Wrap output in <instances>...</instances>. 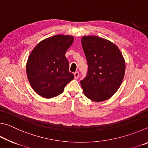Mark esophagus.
<instances>
[{"instance_id": "obj_1", "label": "esophagus", "mask_w": 148, "mask_h": 148, "mask_svg": "<svg viewBox=\"0 0 148 148\" xmlns=\"http://www.w3.org/2000/svg\"><path fill=\"white\" fill-rule=\"evenodd\" d=\"M74 74L75 79H77V78H78V77H79V72H74Z\"/></svg>"}]
</instances>
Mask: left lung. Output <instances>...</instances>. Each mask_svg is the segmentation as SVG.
I'll return each instance as SVG.
<instances>
[{
	"label": "left lung",
	"instance_id": "obj_1",
	"mask_svg": "<svg viewBox=\"0 0 148 148\" xmlns=\"http://www.w3.org/2000/svg\"><path fill=\"white\" fill-rule=\"evenodd\" d=\"M82 45L88 72L80 81L85 96L102 102L119 88L125 73V61L119 47L111 41L97 36H84Z\"/></svg>",
	"mask_w": 148,
	"mask_h": 148
}]
</instances>
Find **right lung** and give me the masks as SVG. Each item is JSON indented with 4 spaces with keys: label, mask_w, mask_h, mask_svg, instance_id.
Returning a JSON list of instances; mask_svg holds the SVG:
<instances>
[{
    "label": "right lung",
    "mask_w": 148,
    "mask_h": 148,
    "mask_svg": "<svg viewBox=\"0 0 148 148\" xmlns=\"http://www.w3.org/2000/svg\"><path fill=\"white\" fill-rule=\"evenodd\" d=\"M74 40L71 35H55L40 42L32 50L26 72L30 85L40 96L46 99L58 96L74 79L65 57Z\"/></svg>",
    "instance_id": "add662e5"
}]
</instances>
